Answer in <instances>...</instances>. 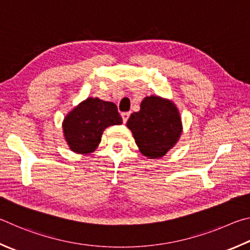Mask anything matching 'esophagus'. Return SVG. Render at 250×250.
I'll use <instances>...</instances> for the list:
<instances>
[{
    "mask_svg": "<svg viewBox=\"0 0 250 250\" xmlns=\"http://www.w3.org/2000/svg\"><path fill=\"white\" fill-rule=\"evenodd\" d=\"M129 115H130V113H129V112H124V113H122V118H123V122H124V123L127 122V120H128Z\"/></svg>",
    "mask_w": 250,
    "mask_h": 250,
    "instance_id": "esophagus-1",
    "label": "esophagus"
}]
</instances>
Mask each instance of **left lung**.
<instances>
[{"mask_svg": "<svg viewBox=\"0 0 250 250\" xmlns=\"http://www.w3.org/2000/svg\"><path fill=\"white\" fill-rule=\"evenodd\" d=\"M135 143L144 156L157 159L176 145L182 133L181 117L171 101L160 96H146L141 109L127 121Z\"/></svg>", "mask_w": 250, "mask_h": 250, "instance_id": "obj_1", "label": "left lung"}]
</instances>
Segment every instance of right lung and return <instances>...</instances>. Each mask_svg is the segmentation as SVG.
<instances>
[{"mask_svg": "<svg viewBox=\"0 0 250 250\" xmlns=\"http://www.w3.org/2000/svg\"><path fill=\"white\" fill-rule=\"evenodd\" d=\"M122 123L115 104L87 98L68 113L62 129L70 149L78 154H90L99 146L105 128Z\"/></svg>", "mask_w": 250, "mask_h": 250, "instance_id": "add662e5", "label": "right lung"}]
</instances>
